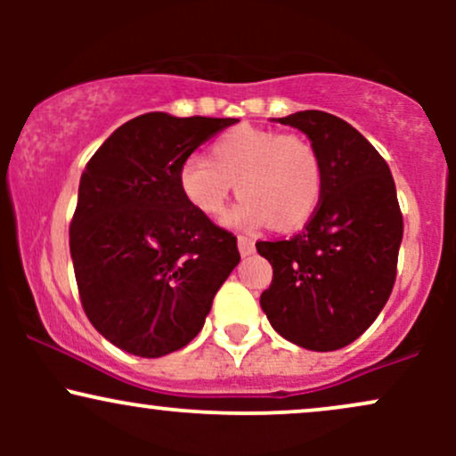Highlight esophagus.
Here are the masks:
<instances>
[{
  "label": "esophagus",
  "mask_w": 456,
  "mask_h": 456,
  "mask_svg": "<svg viewBox=\"0 0 456 456\" xmlns=\"http://www.w3.org/2000/svg\"><path fill=\"white\" fill-rule=\"evenodd\" d=\"M238 248L242 257H248V255L255 250V242L250 238H246V235H238Z\"/></svg>",
  "instance_id": "obj_1"
}]
</instances>
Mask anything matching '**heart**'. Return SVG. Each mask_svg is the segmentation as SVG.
Returning a JSON list of instances; mask_svg holds the SVG:
<instances>
[{"label":"heart","mask_w":456,"mask_h":456,"mask_svg":"<svg viewBox=\"0 0 456 456\" xmlns=\"http://www.w3.org/2000/svg\"><path fill=\"white\" fill-rule=\"evenodd\" d=\"M208 159L211 162L192 156L177 171L184 201L208 221L223 216L233 184L242 197L227 216L233 227L274 223L279 229H294L317 210L323 188L322 160L297 134L238 126L212 141Z\"/></svg>","instance_id":"heart-1"}]
</instances>
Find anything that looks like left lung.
<instances>
[{
    "label": "left lung",
    "instance_id": "8db88e82",
    "mask_svg": "<svg viewBox=\"0 0 456 456\" xmlns=\"http://www.w3.org/2000/svg\"><path fill=\"white\" fill-rule=\"evenodd\" d=\"M276 122L311 139L323 188L305 232L257 242L274 272L259 302L282 338L334 352L375 322L395 287L403 240L395 180L379 151L337 115L297 111Z\"/></svg>",
    "mask_w": 456,
    "mask_h": 456
}]
</instances>
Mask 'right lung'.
Segmentation results:
<instances>
[{"label":"right lung","mask_w":456,"mask_h":456,"mask_svg":"<svg viewBox=\"0 0 456 456\" xmlns=\"http://www.w3.org/2000/svg\"><path fill=\"white\" fill-rule=\"evenodd\" d=\"M235 122L139 115L86 165L70 255L83 311L115 347L141 358L184 347L240 264L235 235L192 210L177 186L182 162Z\"/></svg>","instance_id":"add662e5"}]
</instances>
